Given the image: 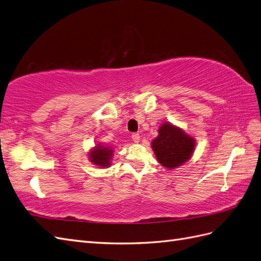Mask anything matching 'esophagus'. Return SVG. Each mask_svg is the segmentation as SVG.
I'll return each instance as SVG.
<instances>
[{"instance_id": "34e87169", "label": "esophagus", "mask_w": 261, "mask_h": 261, "mask_svg": "<svg viewBox=\"0 0 261 261\" xmlns=\"http://www.w3.org/2000/svg\"><path fill=\"white\" fill-rule=\"evenodd\" d=\"M131 138H132V141L136 142V143L140 141V135H139V133H133Z\"/></svg>"}]
</instances>
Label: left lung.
I'll list each match as a JSON object with an SVG mask.
<instances>
[{
	"label": "left lung",
	"mask_w": 261,
	"mask_h": 261,
	"mask_svg": "<svg viewBox=\"0 0 261 261\" xmlns=\"http://www.w3.org/2000/svg\"><path fill=\"white\" fill-rule=\"evenodd\" d=\"M195 143V139L188 136L182 129L166 122L160 126L159 136L151 144L156 160L163 167L173 169L191 158Z\"/></svg>",
	"instance_id": "1"
}]
</instances>
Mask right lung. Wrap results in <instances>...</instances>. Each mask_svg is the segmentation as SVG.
Segmentation results:
<instances>
[{
	"label": "right lung",
	"instance_id": "right-lung-1",
	"mask_svg": "<svg viewBox=\"0 0 261 261\" xmlns=\"http://www.w3.org/2000/svg\"><path fill=\"white\" fill-rule=\"evenodd\" d=\"M113 155V150L111 148L103 147L100 143L95 145V148L90 151V161L99 167H109L111 165L110 160Z\"/></svg>",
	"mask_w": 261,
	"mask_h": 261
}]
</instances>
